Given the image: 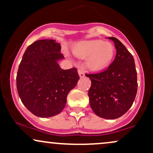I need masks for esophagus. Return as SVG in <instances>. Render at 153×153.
<instances>
[{
	"mask_svg": "<svg viewBox=\"0 0 153 153\" xmlns=\"http://www.w3.org/2000/svg\"><path fill=\"white\" fill-rule=\"evenodd\" d=\"M78 74L80 78H83V77H85V73H84L83 70L81 69V68H80V69L78 70Z\"/></svg>",
	"mask_w": 153,
	"mask_h": 153,
	"instance_id": "34e87169",
	"label": "esophagus"
}]
</instances>
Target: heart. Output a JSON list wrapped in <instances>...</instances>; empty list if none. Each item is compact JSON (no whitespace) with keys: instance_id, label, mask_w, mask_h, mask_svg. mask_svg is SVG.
<instances>
[{"instance_id":"heart-1","label":"heart","mask_w":153,"mask_h":153,"mask_svg":"<svg viewBox=\"0 0 153 153\" xmlns=\"http://www.w3.org/2000/svg\"><path fill=\"white\" fill-rule=\"evenodd\" d=\"M73 53L80 59H87V67L91 71L99 72L109 65L115 54L114 47L101 40L82 41L77 43Z\"/></svg>"}]
</instances>
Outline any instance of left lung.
<instances>
[{
    "label": "left lung",
    "instance_id": "left-lung-1",
    "mask_svg": "<svg viewBox=\"0 0 153 153\" xmlns=\"http://www.w3.org/2000/svg\"><path fill=\"white\" fill-rule=\"evenodd\" d=\"M108 39L117 49L114 61L105 71L85 76L91 81L88 96L94 113L101 118L114 119L132 106L138 84L133 56L117 38Z\"/></svg>",
    "mask_w": 153,
    "mask_h": 153
}]
</instances>
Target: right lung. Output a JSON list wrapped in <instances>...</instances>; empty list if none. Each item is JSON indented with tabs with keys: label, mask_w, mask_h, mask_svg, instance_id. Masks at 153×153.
<instances>
[{
	"label": "right lung",
	"mask_w": 153,
	"mask_h": 153,
	"mask_svg": "<svg viewBox=\"0 0 153 153\" xmlns=\"http://www.w3.org/2000/svg\"><path fill=\"white\" fill-rule=\"evenodd\" d=\"M53 39L34 42L26 48L16 75L22 103L39 117H53L65 106L68 93L80 79L75 68L62 70L57 61L64 58Z\"/></svg>",
	"instance_id": "right-lung-1"
}]
</instances>
